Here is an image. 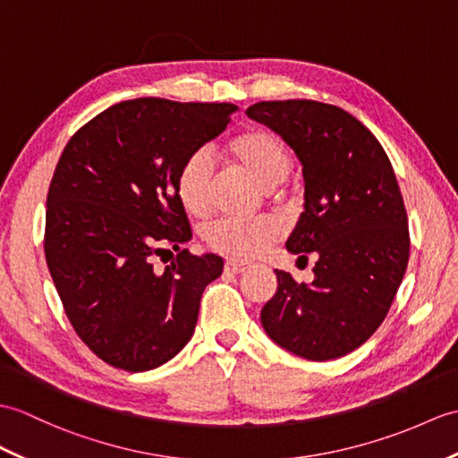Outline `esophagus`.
<instances>
[{
    "label": "esophagus",
    "mask_w": 458,
    "mask_h": 458,
    "mask_svg": "<svg viewBox=\"0 0 458 458\" xmlns=\"http://www.w3.org/2000/svg\"><path fill=\"white\" fill-rule=\"evenodd\" d=\"M246 265H242V263H233V261H228L226 265H225V271L226 273H232V275H240V273H246Z\"/></svg>",
    "instance_id": "esophagus-1"
}]
</instances>
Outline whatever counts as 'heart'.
Here are the masks:
<instances>
[{
	"label": "heart",
	"instance_id": "heart-1",
	"mask_svg": "<svg viewBox=\"0 0 458 458\" xmlns=\"http://www.w3.org/2000/svg\"><path fill=\"white\" fill-rule=\"evenodd\" d=\"M232 165L263 187L277 185L289 175L293 156L277 134L251 129L233 136L225 148ZM175 191L179 203L193 216H207L212 208V164L205 152L189 156L181 165ZM281 238V226L271 218H226L207 230V243L232 261L261 258Z\"/></svg>",
	"mask_w": 458,
	"mask_h": 458
}]
</instances>
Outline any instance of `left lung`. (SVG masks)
I'll return each mask as SVG.
<instances>
[{
  "instance_id": "left-lung-1",
  "label": "left lung",
  "mask_w": 458,
  "mask_h": 458,
  "mask_svg": "<svg viewBox=\"0 0 458 458\" xmlns=\"http://www.w3.org/2000/svg\"><path fill=\"white\" fill-rule=\"evenodd\" d=\"M246 113L301 159L304 212L286 250L316 258L310 284L275 269L277 293L263 306L261 326L308 360L344 357L377 332L408 267V216L394 169L373 132L335 105L261 101Z\"/></svg>"
}]
</instances>
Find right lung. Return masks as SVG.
Here are the masks:
<instances>
[{
    "label": "right lung",
    "mask_w": 458,
    "mask_h": 458,
    "mask_svg": "<svg viewBox=\"0 0 458 458\" xmlns=\"http://www.w3.org/2000/svg\"><path fill=\"white\" fill-rule=\"evenodd\" d=\"M232 103L121 101L64 148L47 197L45 255L70 324L95 355L142 373L193 337L215 253L191 255L175 179L200 146L225 132ZM180 253L164 270L153 258Z\"/></svg>",
    "instance_id": "add662e5"
}]
</instances>
